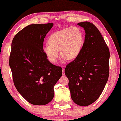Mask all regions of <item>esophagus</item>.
<instances>
[{"instance_id": "esophagus-1", "label": "esophagus", "mask_w": 121, "mask_h": 121, "mask_svg": "<svg viewBox=\"0 0 121 121\" xmlns=\"http://www.w3.org/2000/svg\"><path fill=\"white\" fill-rule=\"evenodd\" d=\"M62 75H65V69H64L63 68V69H62Z\"/></svg>"}]
</instances>
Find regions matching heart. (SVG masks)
I'll return each instance as SVG.
<instances>
[{
	"label": "heart",
	"mask_w": 121,
	"mask_h": 121,
	"mask_svg": "<svg viewBox=\"0 0 121 121\" xmlns=\"http://www.w3.org/2000/svg\"><path fill=\"white\" fill-rule=\"evenodd\" d=\"M49 45L43 46L42 50L51 62L55 63L59 56L63 60H73L79 55L84 43L82 31L76 27L55 32L48 39Z\"/></svg>",
	"instance_id": "1"
}]
</instances>
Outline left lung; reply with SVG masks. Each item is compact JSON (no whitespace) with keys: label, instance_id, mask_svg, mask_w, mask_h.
<instances>
[{"label":"left lung","instance_id":"obj_1","mask_svg":"<svg viewBox=\"0 0 121 121\" xmlns=\"http://www.w3.org/2000/svg\"><path fill=\"white\" fill-rule=\"evenodd\" d=\"M85 36L80 52L67 65L65 74L69 79L72 100L80 106H88L102 94L109 76V48L99 30L93 23L80 22Z\"/></svg>","mask_w":121,"mask_h":121}]
</instances>
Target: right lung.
Listing matches in <instances>:
<instances>
[{
  "instance_id": "right-lung-1",
  "label": "right lung",
  "mask_w": 121,
  "mask_h": 121,
  "mask_svg": "<svg viewBox=\"0 0 121 121\" xmlns=\"http://www.w3.org/2000/svg\"><path fill=\"white\" fill-rule=\"evenodd\" d=\"M53 25L27 26L12 42L9 66L14 84L20 94L33 105H45L52 100L53 87L62 76V68L52 64L42 50L44 39Z\"/></svg>"
}]
</instances>
